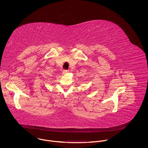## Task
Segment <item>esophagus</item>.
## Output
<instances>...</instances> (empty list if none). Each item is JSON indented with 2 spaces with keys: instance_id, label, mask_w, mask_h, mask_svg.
I'll return each instance as SVG.
<instances>
[{
  "instance_id": "obj_1",
  "label": "esophagus",
  "mask_w": 148,
  "mask_h": 148,
  "mask_svg": "<svg viewBox=\"0 0 148 148\" xmlns=\"http://www.w3.org/2000/svg\"><path fill=\"white\" fill-rule=\"evenodd\" d=\"M68 72H69V71H68V70L64 69L63 71V74H64V75H65V74L68 73Z\"/></svg>"
}]
</instances>
